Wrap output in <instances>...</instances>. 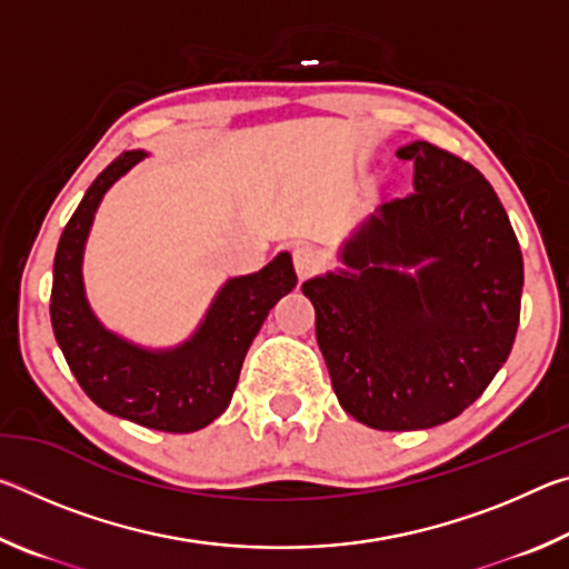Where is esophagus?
Masks as SVG:
<instances>
[{"mask_svg":"<svg viewBox=\"0 0 569 569\" xmlns=\"http://www.w3.org/2000/svg\"><path fill=\"white\" fill-rule=\"evenodd\" d=\"M293 266H296L298 278H301V281H303V278L313 276L316 271H319L321 258H319V253H316L311 246H296L293 248Z\"/></svg>","mask_w":569,"mask_h":569,"instance_id":"obj_1","label":"esophagus"}]
</instances>
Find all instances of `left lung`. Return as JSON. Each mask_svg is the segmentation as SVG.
Here are the masks:
<instances>
[{"instance_id": "1", "label": "left lung", "mask_w": 569, "mask_h": 569, "mask_svg": "<svg viewBox=\"0 0 569 569\" xmlns=\"http://www.w3.org/2000/svg\"><path fill=\"white\" fill-rule=\"evenodd\" d=\"M413 192L377 208L341 248V268L301 286L346 413L371 429H431L459 417L512 351L522 250L495 188L431 142Z\"/></svg>"}]
</instances>
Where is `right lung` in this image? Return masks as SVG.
Returning a JSON list of instances; mask_svg holds the SVG:
<instances>
[{
  "label": "right lung",
  "instance_id": "add662e5",
  "mask_svg": "<svg viewBox=\"0 0 569 569\" xmlns=\"http://www.w3.org/2000/svg\"><path fill=\"white\" fill-rule=\"evenodd\" d=\"M146 156V150H128L114 158L64 226L54 253L50 316L77 383L100 409L140 427L188 435L228 409L250 343L298 278L286 250L261 271L228 278L198 329L168 349H150L110 331L84 293V243L104 192Z\"/></svg>",
  "mask_w": 569,
  "mask_h": 569
}]
</instances>
